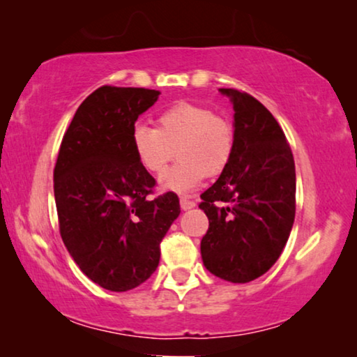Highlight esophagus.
Returning a JSON list of instances; mask_svg holds the SVG:
<instances>
[{"label":"esophagus","mask_w":357,"mask_h":357,"mask_svg":"<svg viewBox=\"0 0 357 357\" xmlns=\"http://www.w3.org/2000/svg\"><path fill=\"white\" fill-rule=\"evenodd\" d=\"M180 206H182V209H192L197 206V203L193 202V199H190L187 197H182L180 198Z\"/></svg>","instance_id":"obj_1"}]
</instances>
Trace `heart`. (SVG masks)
I'll use <instances>...</instances> for the list:
<instances>
[{
    "instance_id": "obj_1",
    "label": "heart",
    "mask_w": 357,
    "mask_h": 357,
    "mask_svg": "<svg viewBox=\"0 0 357 357\" xmlns=\"http://www.w3.org/2000/svg\"><path fill=\"white\" fill-rule=\"evenodd\" d=\"M130 144L136 160L148 174L159 175L174 158L180 159L160 178V187L185 193L197 188L206 175L227 169L236 148V135L229 121L208 107L178 102L160 112L155 128L136 123Z\"/></svg>"
}]
</instances>
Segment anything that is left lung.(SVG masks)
Instances as JSON below:
<instances>
[{
    "mask_svg": "<svg viewBox=\"0 0 357 357\" xmlns=\"http://www.w3.org/2000/svg\"><path fill=\"white\" fill-rule=\"evenodd\" d=\"M234 104L236 148L227 169L198 204L209 227L202 238L209 273L248 282L270 270L289 238L296 216V167L284 131L261 102L221 89Z\"/></svg>",
    "mask_w": 357,
    "mask_h": 357,
    "instance_id": "left-lung-1",
    "label": "left lung"
}]
</instances>
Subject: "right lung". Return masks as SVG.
I'll return each mask as SVG.
<instances>
[{
    "mask_svg": "<svg viewBox=\"0 0 357 357\" xmlns=\"http://www.w3.org/2000/svg\"><path fill=\"white\" fill-rule=\"evenodd\" d=\"M159 91L102 86L79 105L63 136L53 190L63 242L96 284L123 292L155 271L160 242L178 218L177 193L155 180L130 144L138 116Z\"/></svg>",
    "mask_w": 357,
    "mask_h": 357,
    "instance_id": "obj_1",
    "label": "right lung"
}]
</instances>
